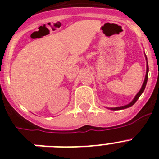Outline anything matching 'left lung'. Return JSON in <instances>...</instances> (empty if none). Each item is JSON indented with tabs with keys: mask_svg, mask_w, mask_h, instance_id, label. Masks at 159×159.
Instances as JSON below:
<instances>
[{
	"mask_svg": "<svg viewBox=\"0 0 159 159\" xmlns=\"http://www.w3.org/2000/svg\"><path fill=\"white\" fill-rule=\"evenodd\" d=\"M145 59H146V75H145V78H144V83L142 84V87L140 89L138 93L135 95V97L134 98V99L132 100L130 102V103L127 104V105H125V106H121V107H107V109H110V110H113V111H116V110H121V109H125V108H128V107H131L132 105H134L135 103V102L138 100V98H139V96L143 93V92L144 91V89H145V86H146V84H147V81H148V61H147V57L145 55Z\"/></svg>",
	"mask_w": 159,
	"mask_h": 159,
	"instance_id": "8db88e82",
	"label": "left lung"
}]
</instances>
